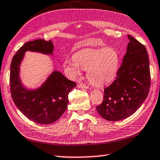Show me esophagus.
<instances>
[{"instance_id":"34e87169","label":"esophagus","mask_w":160,"mask_h":160,"mask_svg":"<svg viewBox=\"0 0 160 160\" xmlns=\"http://www.w3.org/2000/svg\"><path fill=\"white\" fill-rule=\"evenodd\" d=\"M78 88H85V89H87L88 88V87L86 85L83 84V83H78Z\"/></svg>"}]
</instances>
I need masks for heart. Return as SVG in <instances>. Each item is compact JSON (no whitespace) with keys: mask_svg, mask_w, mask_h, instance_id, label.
Instances as JSON below:
<instances>
[{"mask_svg":"<svg viewBox=\"0 0 160 160\" xmlns=\"http://www.w3.org/2000/svg\"><path fill=\"white\" fill-rule=\"evenodd\" d=\"M88 44H91L90 41ZM121 56L118 50L112 47L102 49L85 48L75 53L73 58L64 61L65 70L77 77L81 69L87 70V77L92 84L101 86L110 82L115 78L120 68Z\"/></svg>","mask_w":160,"mask_h":160,"instance_id":"obj_1","label":"heart"}]
</instances>
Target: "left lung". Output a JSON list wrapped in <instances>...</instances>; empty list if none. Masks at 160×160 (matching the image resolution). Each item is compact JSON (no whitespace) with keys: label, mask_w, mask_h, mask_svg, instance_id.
<instances>
[{"label":"left lung","mask_w":160,"mask_h":160,"mask_svg":"<svg viewBox=\"0 0 160 160\" xmlns=\"http://www.w3.org/2000/svg\"><path fill=\"white\" fill-rule=\"evenodd\" d=\"M130 42L116 79L104 90L103 101L96 107L109 121L124 120L135 113L148 95L150 71L144 45L128 35Z\"/></svg>","instance_id":"obj_1"}]
</instances>
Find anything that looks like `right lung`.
Instances as JSON below:
<instances>
[{"mask_svg":"<svg viewBox=\"0 0 160 160\" xmlns=\"http://www.w3.org/2000/svg\"><path fill=\"white\" fill-rule=\"evenodd\" d=\"M53 50L51 40L38 39L25 42L12 58L11 64L10 85L15 105L29 120L42 125L55 122L62 115L69 102L68 94L76 87V83L55 70L40 88L28 90L21 82L20 65L26 51L52 55Z\"/></svg>","mask_w":160,"mask_h":160,"instance_id":"obj_1","label":"right lung"}]
</instances>
